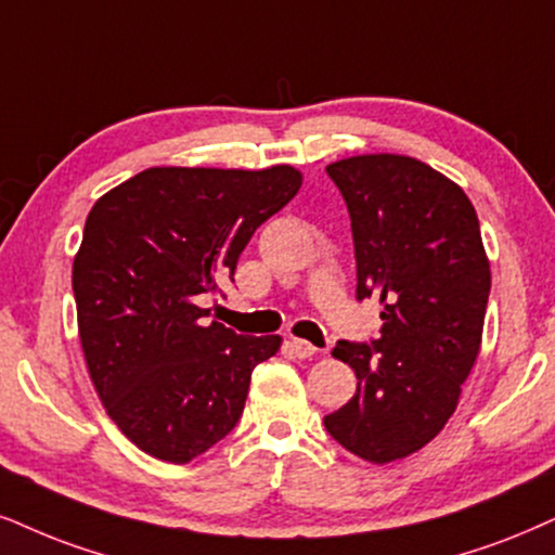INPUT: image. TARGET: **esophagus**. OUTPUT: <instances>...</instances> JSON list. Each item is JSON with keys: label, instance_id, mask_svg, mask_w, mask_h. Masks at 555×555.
<instances>
[{"label": "esophagus", "instance_id": "34e87169", "mask_svg": "<svg viewBox=\"0 0 555 555\" xmlns=\"http://www.w3.org/2000/svg\"><path fill=\"white\" fill-rule=\"evenodd\" d=\"M291 350H293V354H296V358H313V354H317V347L311 345V341H306V339H298V337H293L291 339Z\"/></svg>", "mask_w": 555, "mask_h": 555}]
</instances>
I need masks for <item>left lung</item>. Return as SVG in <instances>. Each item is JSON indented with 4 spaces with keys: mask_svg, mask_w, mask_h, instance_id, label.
I'll use <instances>...</instances> for the list:
<instances>
[{
    "mask_svg": "<svg viewBox=\"0 0 555 555\" xmlns=\"http://www.w3.org/2000/svg\"><path fill=\"white\" fill-rule=\"evenodd\" d=\"M352 221L358 300L375 298L380 337L341 339L334 358L358 391L324 416L341 448L391 463L444 427L481 350L491 270L468 195L429 164L365 154L326 167Z\"/></svg>",
    "mask_w": 555,
    "mask_h": 555,
    "instance_id": "1",
    "label": "left lung"
}]
</instances>
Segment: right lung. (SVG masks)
I'll return each mask as SVG.
<instances>
[{
  "instance_id": "1",
  "label": "right lung",
  "mask_w": 555,
  "mask_h": 555,
  "mask_svg": "<svg viewBox=\"0 0 555 555\" xmlns=\"http://www.w3.org/2000/svg\"><path fill=\"white\" fill-rule=\"evenodd\" d=\"M300 182L288 164L152 167L89 210L72 270L81 350L107 414L143 453L188 463L236 427L251 371L283 339L205 324L195 296L234 280L251 234Z\"/></svg>"
}]
</instances>
